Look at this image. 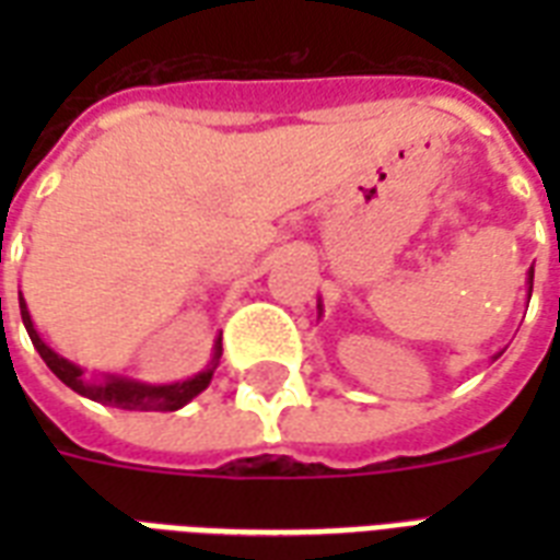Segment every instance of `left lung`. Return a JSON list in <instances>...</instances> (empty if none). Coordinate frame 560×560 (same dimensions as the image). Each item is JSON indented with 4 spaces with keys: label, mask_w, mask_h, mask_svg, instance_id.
<instances>
[{
    "label": "left lung",
    "mask_w": 560,
    "mask_h": 560,
    "mask_svg": "<svg viewBox=\"0 0 560 560\" xmlns=\"http://www.w3.org/2000/svg\"><path fill=\"white\" fill-rule=\"evenodd\" d=\"M532 281H535V267H529V279H526V284H529V296H532ZM316 311H319V316H323V302L316 305Z\"/></svg>",
    "instance_id": "left-lung-1"
}]
</instances>
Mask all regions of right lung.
<instances>
[{
    "label": "right lung",
    "instance_id": "right-lung-1",
    "mask_svg": "<svg viewBox=\"0 0 560 560\" xmlns=\"http://www.w3.org/2000/svg\"><path fill=\"white\" fill-rule=\"evenodd\" d=\"M20 314L22 325L28 331L34 349L39 351V358L46 360V366L60 377V381L74 389L78 395L90 400H98L104 407H118V409H136V412H174V409L186 407L188 400L197 398L206 386L211 383V374L220 363V337L214 342V354H211L209 366L197 372L194 377H186V381L177 383H142L133 381V377H125V374H86L78 363L72 360L60 358L55 349H48L43 337L34 328V319L28 314V305L25 299H20Z\"/></svg>",
    "mask_w": 560,
    "mask_h": 560
}]
</instances>
